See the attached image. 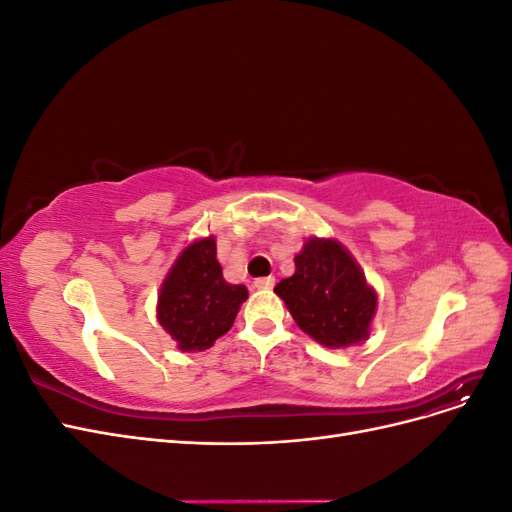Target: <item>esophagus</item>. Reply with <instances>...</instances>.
I'll return each instance as SVG.
<instances>
[{"instance_id":"obj_1","label":"esophagus","mask_w":512,"mask_h":512,"mask_svg":"<svg viewBox=\"0 0 512 512\" xmlns=\"http://www.w3.org/2000/svg\"><path fill=\"white\" fill-rule=\"evenodd\" d=\"M273 284H275V277H256L254 280V286L258 288V290H269V288H273Z\"/></svg>"}]
</instances>
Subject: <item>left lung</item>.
<instances>
[{"instance_id": "8db88e82", "label": "left lung", "mask_w": 512, "mask_h": 512, "mask_svg": "<svg viewBox=\"0 0 512 512\" xmlns=\"http://www.w3.org/2000/svg\"><path fill=\"white\" fill-rule=\"evenodd\" d=\"M299 329L324 348L363 344L376 316L378 292L337 239L309 237L294 273L275 286Z\"/></svg>"}]
</instances>
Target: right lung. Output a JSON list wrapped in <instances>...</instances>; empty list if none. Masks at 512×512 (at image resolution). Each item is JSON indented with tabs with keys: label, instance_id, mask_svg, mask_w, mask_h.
Masks as SVG:
<instances>
[{
	"label": "right lung",
	"instance_id": "obj_1",
	"mask_svg": "<svg viewBox=\"0 0 512 512\" xmlns=\"http://www.w3.org/2000/svg\"><path fill=\"white\" fill-rule=\"evenodd\" d=\"M215 237H203L183 247L168 269L158 292V322L175 339L181 352H203L230 331L241 303L243 284L224 280L215 258Z\"/></svg>",
	"mask_w": 512,
	"mask_h": 512
}]
</instances>
